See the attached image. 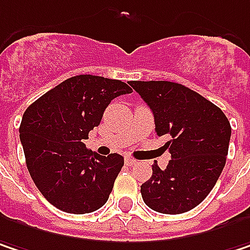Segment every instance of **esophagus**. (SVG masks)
Wrapping results in <instances>:
<instances>
[{"label":"esophagus","mask_w":250,"mask_h":250,"mask_svg":"<svg viewBox=\"0 0 250 250\" xmlns=\"http://www.w3.org/2000/svg\"><path fill=\"white\" fill-rule=\"evenodd\" d=\"M125 165H128V166H134V165L137 163V160H134L133 157H128V156L125 157Z\"/></svg>","instance_id":"esophagus-1"}]
</instances>
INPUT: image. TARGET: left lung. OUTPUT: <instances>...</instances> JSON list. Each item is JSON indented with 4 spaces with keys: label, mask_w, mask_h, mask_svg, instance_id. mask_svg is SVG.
<instances>
[{
    "label": "left lung",
    "mask_w": 250,
    "mask_h": 250,
    "mask_svg": "<svg viewBox=\"0 0 250 250\" xmlns=\"http://www.w3.org/2000/svg\"><path fill=\"white\" fill-rule=\"evenodd\" d=\"M130 85L147 103L157 136L171 160L166 169L153 165V174L140 188L150 209L179 215L202 203L225 167L230 123L223 111L199 93L171 81H131Z\"/></svg>",
    "instance_id": "obj_1"
}]
</instances>
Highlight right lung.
<instances>
[{"instance_id":"right-lung-1","label":"right lung","mask_w":250,"mask_h":250,"mask_svg":"<svg viewBox=\"0 0 250 250\" xmlns=\"http://www.w3.org/2000/svg\"><path fill=\"white\" fill-rule=\"evenodd\" d=\"M133 90L120 80L81 74L41 96L24 113L20 140L37 189L57 209L84 215L108 200L125 159L83 143L113 99Z\"/></svg>"}]
</instances>
